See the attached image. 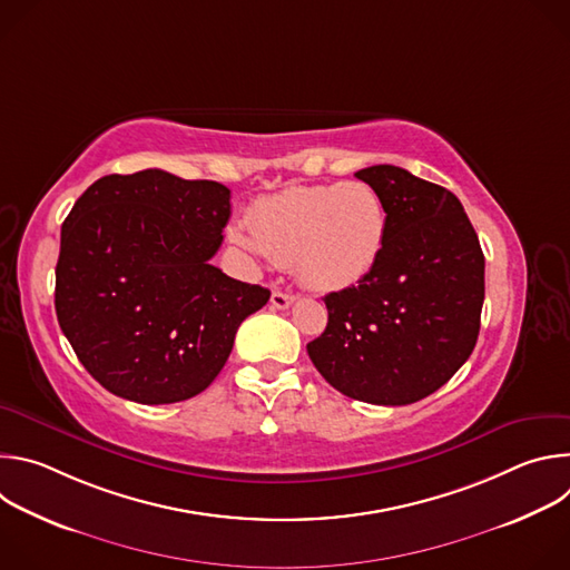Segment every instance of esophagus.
I'll list each match as a JSON object with an SVG mask.
<instances>
[{
	"label": "esophagus",
	"instance_id": "1",
	"mask_svg": "<svg viewBox=\"0 0 570 570\" xmlns=\"http://www.w3.org/2000/svg\"><path fill=\"white\" fill-rule=\"evenodd\" d=\"M293 302H295V295L284 293V291H273V295H271V304L275 308H288Z\"/></svg>",
	"mask_w": 570,
	"mask_h": 570
}]
</instances>
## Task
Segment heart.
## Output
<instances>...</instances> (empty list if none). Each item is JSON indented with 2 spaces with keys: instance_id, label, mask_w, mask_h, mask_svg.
I'll use <instances>...</instances> for the list:
<instances>
[{
  "instance_id": "b5f03b06",
  "label": "heart",
  "mask_w": 570,
  "mask_h": 570,
  "mask_svg": "<svg viewBox=\"0 0 570 570\" xmlns=\"http://www.w3.org/2000/svg\"><path fill=\"white\" fill-rule=\"evenodd\" d=\"M229 236L262 259L291 264L297 279L315 291H343L365 279L379 264L387 214L374 187L299 185L259 198Z\"/></svg>"
}]
</instances>
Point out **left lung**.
I'll return each mask as SVG.
<instances>
[{"label":"left lung","instance_id":"left-lung-1","mask_svg":"<svg viewBox=\"0 0 570 570\" xmlns=\"http://www.w3.org/2000/svg\"><path fill=\"white\" fill-rule=\"evenodd\" d=\"M356 178L383 198L385 248L358 286L324 295L327 330L306 352L345 396L415 403L442 387L475 347L484 255L449 189L392 165L361 169Z\"/></svg>","mask_w":570,"mask_h":570}]
</instances>
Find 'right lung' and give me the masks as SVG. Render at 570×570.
I'll use <instances>...</instances> for the list:
<instances>
[{"mask_svg":"<svg viewBox=\"0 0 570 570\" xmlns=\"http://www.w3.org/2000/svg\"><path fill=\"white\" fill-rule=\"evenodd\" d=\"M229 220V189L146 169L104 176L60 232L56 315L83 367L112 394L157 405L200 394L236 330L271 291L209 259Z\"/></svg>","mask_w":570,"mask_h":570,"instance_id":"obj_1","label":"right lung"}]
</instances>
